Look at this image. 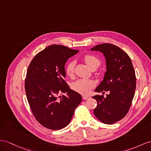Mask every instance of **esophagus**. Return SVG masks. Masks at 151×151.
<instances>
[{"instance_id":"obj_1","label":"esophagus","mask_w":151,"mask_h":151,"mask_svg":"<svg viewBox=\"0 0 151 151\" xmlns=\"http://www.w3.org/2000/svg\"><path fill=\"white\" fill-rule=\"evenodd\" d=\"M82 99L83 100H86V99H88V97H87V96H82Z\"/></svg>"}]
</instances>
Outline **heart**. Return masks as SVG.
<instances>
[{"instance_id":"heart-1","label":"heart","mask_w":151,"mask_h":151,"mask_svg":"<svg viewBox=\"0 0 151 151\" xmlns=\"http://www.w3.org/2000/svg\"><path fill=\"white\" fill-rule=\"evenodd\" d=\"M83 59L88 68H91L92 70L97 69L101 64V61L97 57L91 55V54H87L84 55ZM75 64V62L73 60L70 61L68 64L66 68H65V72L69 76H73ZM94 86L95 83L93 81L88 79H79L73 82L71 85L73 90L82 94H87L89 93Z\"/></svg>"}]
</instances>
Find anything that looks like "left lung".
Instances as JSON below:
<instances>
[{
  "label": "left lung",
  "instance_id": "obj_1",
  "mask_svg": "<svg viewBox=\"0 0 151 151\" xmlns=\"http://www.w3.org/2000/svg\"><path fill=\"white\" fill-rule=\"evenodd\" d=\"M92 51L103 53L106 71L96 92H108L93 96L98 103L94 114L100 121L112 124L121 120L128 112L136 88V76L130 57L118 46L110 43L98 45Z\"/></svg>",
  "mask_w": 151,
  "mask_h": 151
}]
</instances>
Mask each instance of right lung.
I'll list each match as a JSON object with an SVG mask.
<instances>
[{
  "instance_id": "right-lung-1",
  "label": "right lung",
  "mask_w": 151,
  "mask_h": 151,
  "mask_svg": "<svg viewBox=\"0 0 151 151\" xmlns=\"http://www.w3.org/2000/svg\"><path fill=\"white\" fill-rule=\"evenodd\" d=\"M78 50L53 45L39 52L30 62L25 89L36 121L46 128L59 130L68 126L82 96L71 90L64 80V65Z\"/></svg>"
}]
</instances>
